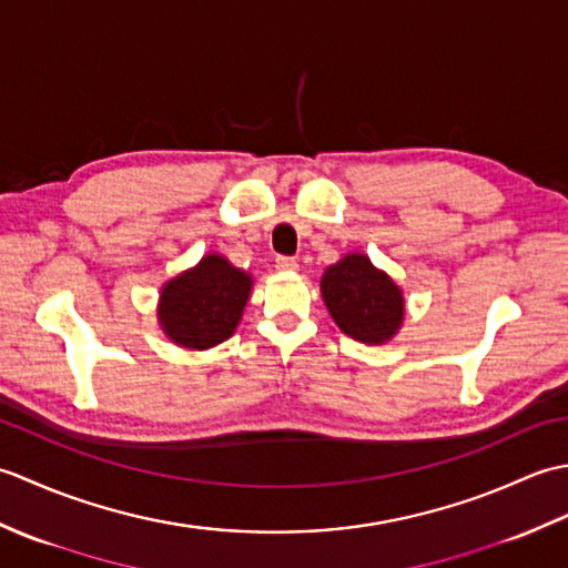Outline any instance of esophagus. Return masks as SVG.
Segmentation results:
<instances>
[{"label": "esophagus", "instance_id": "34e87169", "mask_svg": "<svg viewBox=\"0 0 568 568\" xmlns=\"http://www.w3.org/2000/svg\"><path fill=\"white\" fill-rule=\"evenodd\" d=\"M275 268L277 271H297V258H293V256H277L275 258Z\"/></svg>", "mask_w": 568, "mask_h": 568}]
</instances>
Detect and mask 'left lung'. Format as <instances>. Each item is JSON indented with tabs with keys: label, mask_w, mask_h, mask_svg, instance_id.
<instances>
[{
	"label": "left lung",
	"mask_w": 568,
	"mask_h": 568,
	"mask_svg": "<svg viewBox=\"0 0 568 568\" xmlns=\"http://www.w3.org/2000/svg\"><path fill=\"white\" fill-rule=\"evenodd\" d=\"M322 295L339 329L364 344L388 342L405 315L403 293L364 253L329 265L322 275Z\"/></svg>",
	"instance_id": "obj_1"
}]
</instances>
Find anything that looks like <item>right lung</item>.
Here are the masks:
<instances>
[{"label": "right lung", "instance_id": "right-lung-1", "mask_svg": "<svg viewBox=\"0 0 568 568\" xmlns=\"http://www.w3.org/2000/svg\"><path fill=\"white\" fill-rule=\"evenodd\" d=\"M251 277L222 256H204L163 287L159 317L180 346L210 348L232 336L248 300Z\"/></svg>", "mask_w": 568, "mask_h": 568}]
</instances>
